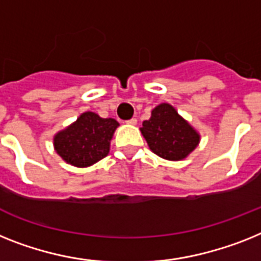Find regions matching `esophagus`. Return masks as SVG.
I'll list each match as a JSON object with an SVG mask.
<instances>
[{
  "instance_id": "1",
  "label": "esophagus",
  "mask_w": 261,
  "mask_h": 261,
  "mask_svg": "<svg viewBox=\"0 0 261 261\" xmlns=\"http://www.w3.org/2000/svg\"><path fill=\"white\" fill-rule=\"evenodd\" d=\"M126 124H129V125H136V124H137V118H129L128 121H126Z\"/></svg>"
}]
</instances>
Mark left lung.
<instances>
[{
	"instance_id": "8db88e82",
	"label": "left lung",
	"mask_w": 261,
	"mask_h": 261,
	"mask_svg": "<svg viewBox=\"0 0 261 261\" xmlns=\"http://www.w3.org/2000/svg\"><path fill=\"white\" fill-rule=\"evenodd\" d=\"M140 130L153 153L171 161L185 159L200 141L196 129L167 102L154 108Z\"/></svg>"
}]
</instances>
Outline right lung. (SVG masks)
Segmentation results:
<instances>
[{"label":"right lung","mask_w":261,"mask_h":261,"mask_svg":"<svg viewBox=\"0 0 261 261\" xmlns=\"http://www.w3.org/2000/svg\"><path fill=\"white\" fill-rule=\"evenodd\" d=\"M117 126L115 118H102L93 112H85L72 125L55 136V149L73 167H90L108 156Z\"/></svg>","instance_id":"right-lung-1"}]
</instances>
